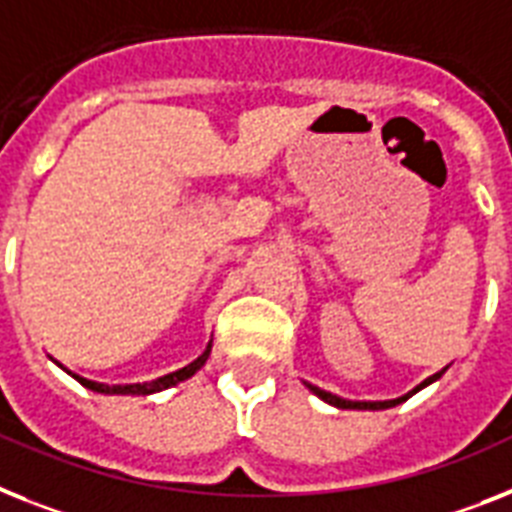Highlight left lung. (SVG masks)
<instances>
[{
  "mask_svg": "<svg viewBox=\"0 0 512 512\" xmlns=\"http://www.w3.org/2000/svg\"><path fill=\"white\" fill-rule=\"evenodd\" d=\"M445 371H447V366L442 371H437V374H432L429 379H424V382L418 384V387H413L408 395H403V398H395V400H345V398H340V395H332V392H327V390H319V387H314V384L306 382V387L314 392L316 398H322L324 403L335 405V408H345V411H384V408H392V405L403 403V400H408L411 395H416L418 390H424V387H429L432 382H437V379L442 377Z\"/></svg>",
  "mask_w": 512,
  "mask_h": 512,
  "instance_id": "obj_1",
  "label": "left lung"
}]
</instances>
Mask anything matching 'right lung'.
Wrapping results in <instances>:
<instances>
[{
  "label": "right lung",
  "mask_w": 512,
  "mask_h": 512,
  "mask_svg": "<svg viewBox=\"0 0 512 512\" xmlns=\"http://www.w3.org/2000/svg\"><path fill=\"white\" fill-rule=\"evenodd\" d=\"M209 356H211V340H209V345H206L204 353H201L196 361H190L188 366H183V369H177V371H172V374H164V377L151 379V382H143V384H104V382H94V379L80 377V374H73V371H67L62 363H59V369H65L67 374L78 379L83 387H88V390H94V392H101V395H154V392L170 390V387H175V384H180V382H185V379L193 377V374H196V371L201 369L206 361H209Z\"/></svg>",
  "instance_id": "obj_1"
}]
</instances>
